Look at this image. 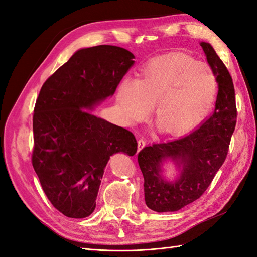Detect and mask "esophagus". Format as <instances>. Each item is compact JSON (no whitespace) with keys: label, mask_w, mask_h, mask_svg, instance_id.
<instances>
[{"label":"esophagus","mask_w":257,"mask_h":257,"mask_svg":"<svg viewBox=\"0 0 257 257\" xmlns=\"http://www.w3.org/2000/svg\"><path fill=\"white\" fill-rule=\"evenodd\" d=\"M146 146V140L145 139H138V151H140L141 149L144 148V147Z\"/></svg>","instance_id":"obj_1"}]
</instances>
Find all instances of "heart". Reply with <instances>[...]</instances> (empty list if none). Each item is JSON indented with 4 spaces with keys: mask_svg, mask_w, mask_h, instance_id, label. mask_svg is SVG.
<instances>
[{
    "mask_svg": "<svg viewBox=\"0 0 257 257\" xmlns=\"http://www.w3.org/2000/svg\"><path fill=\"white\" fill-rule=\"evenodd\" d=\"M216 92L212 70L187 54L174 52L152 58L137 83L124 80L118 103L132 121L146 118L154 106V121L162 134L187 133L209 112Z\"/></svg>",
    "mask_w": 257,
    "mask_h": 257,
    "instance_id": "b5f03b06",
    "label": "heart"
}]
</instances>
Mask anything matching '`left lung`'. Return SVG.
Masks as SVG:
<instances>
[{
    "instance_id": "1",
    "label": "left lung",
    "mask_w": 257,
    "mask_h": 257,
    "mask_svg": "<svg viewBox=\"0 0 257 257\" xmlns=\"http://www.w3.org/2000/svg\"><path fill=\"white\" fill-rule=\"evenodd\" d=\"M201 46L219 84L215 109L199 128L179 139L145 147L138 163L145 179V201L156 212H174L201 198L224 163L236 124L233 80L209 43ZM170 157L182 168L176 182L161 176L162 161Z\"/></svg>"
}]
</instances>
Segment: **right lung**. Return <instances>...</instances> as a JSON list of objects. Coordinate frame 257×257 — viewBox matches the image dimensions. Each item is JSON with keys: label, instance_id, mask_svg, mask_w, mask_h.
I'll return each mask as SVG.
<instances>
[{"label": "right lung", "instance_id": "obj_1", "mask_svg": "<svg viewBox=\"0 0 257 257\" xmlns=\"http://www.w3.org/2000/svg\"><path fill=\"white\" fill-rule=\"evenodd\" d=\"M134 58L118 46L83 48L42 86L32 165L47 199L65 216L90 215L109 158L137 152L133 133L85 110L113 95Z\"/></svg>", "mask_w": 257, "mask_h": 257}]
</instances>
